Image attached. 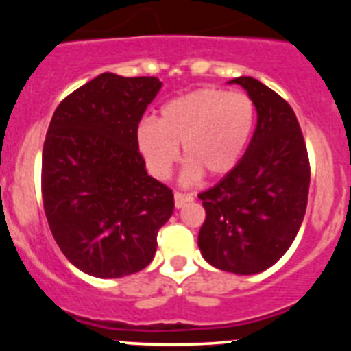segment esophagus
Returning <instances> with one entry per match:
<instances>
[{
  "label": "esophagus",
  "mask_w": 351,
  "mask_h": 351,
  "mask_svg": "<svg viewBox=\"0 0 351 351\" xmlns=\"http://www.w3.org/2000/svg\"><path fill=\"white\" fill-rule=\"evenodd\" d=\"M191 200H193V197H191V195L179 193V191H176V193H173V202H176V207H178V209L184 207L186 204L191 202Z\"/></svg>",
  "instance_id": "esophagus-1"
}]
</instances>
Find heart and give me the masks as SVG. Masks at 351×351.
Instances as JSON below:
<instances>
[{
    "label": "heart",
    "instance_id": "b5f03b06",
    "mask_svg": "<svg viewBox=\"0 0 351 351\" xmlns=\"http://www.w3.org/2000/svg\"><path fill=\"white\" fill-rule=\"evenodd\" d=\"M255 126V104L246 93L202 88L178 96L161 107L160 119L147 117L138 125L137 144L147 170L167 179L179 160L186 163V182L202 173L221 178L243 156Z\"/></svg>",
    "mask_w": 351,
    "mask_h": 351
}]
</instances>
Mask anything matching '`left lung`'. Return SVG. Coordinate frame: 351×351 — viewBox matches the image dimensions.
I'll list each match as a JSON object with an SVG mask.
<instances>
[{"instance_id":"left-lung-1","label":"left lung","mask_w":351,"mask_h":351,"mask_svg":"<svg viewBox=\"0 0 351 351\" xmlns=\"http://www.w3.org/2000/svg\"><path fill=\"white\" fill-rule=\"evenodd\" d=\"M256 108V128L235 169L198 198L206 221L198 247L216 269L258 274L291 246L306 214L309 158L299 121L278 93L237 77Z\"/></svg>"}]
</instances>
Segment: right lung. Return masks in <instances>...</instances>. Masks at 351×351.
<instances>
[{"instance_id":"right-lung-1","label":"right lung","mask_w":351,"mask_h":351,"mask_svg":"<svg viewBox=\"0 0 351 351\" xmlns=\"http://www.w3.org/2000/svg\"><path fill=\"white\" fill-rule=\"evenodd\" d=\"M161 89L156 77L105 71L68 95L42 153L43 209L56 243L77 269L123 278L151 263L173 193L145 172L137 130Z\"/></svg>"}]
</instances>
